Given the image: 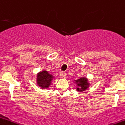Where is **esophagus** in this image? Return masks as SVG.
<instances>
[{
    "instance_id": "34e87169",
    "label": "esophagus",
    "mask_w": 125,
    "mask_h": 125,
    "mask_svg": "<svg viewBox=\"0 0 125 125\" xmlns=\"http://www.w3.org/2000/svg\"><path fill=\"white\" fill-rule=\"evenodd\" d=\"M60 76L62 78H65L66 77V73H65V72H61V73H60Z\"/></svg>"
}]
</instances>
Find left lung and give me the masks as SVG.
<instances>
[{"instance_id":"left-lung-1","label":"left lung","mask_w":125,"mask_h":125,"mask_svg":"<svg viewBox=\"0 0 125 125\" xmlns=\"http://www.w3.org/2000/svg\"><path fill=\"white\" fill-rule=\"evenodd\" d=\"M73 81V83L76 85V90L81 93L88 90L90 87L89 81L86 77H81L78 80H74Z\"/></svg>"}]
</instances>
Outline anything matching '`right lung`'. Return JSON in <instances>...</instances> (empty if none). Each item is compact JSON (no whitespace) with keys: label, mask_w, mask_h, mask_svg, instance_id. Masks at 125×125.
I'll use <instances>...</instances> for the list:
<instances>
[{"label":"right lung","mask_w":125,"mask_h":125,"mask_svg":"<svg viewBox=\"0 0 125 125\" xmlns=\"http://www.w3.org/2000/svg\"><path fill=\"white\" fill-rule=\"evenodd\" d=\"M54 76L45 70L39 72L36 74V84L41 89H48L51 85Z\"/></svg>","instance_id":"right-lung-1"}]
</instances>
